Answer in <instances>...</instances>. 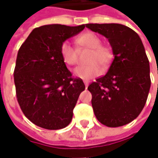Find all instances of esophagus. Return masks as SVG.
Returning a JSON list of instances; mask_svg holds the SVG:
<instances>
[{
  "label": "esophagus",
  "instance_id": "esophagus-1",
  "mask_svg": "<svg viewBox=\"0 0 158 158\" xmlns=\"http://www.w3.org/2000/svg\"><path fill=\"white\" fill-rule=\"evenodd\" d=\"M84 85H85V88H86V89L88 88L89 82H87V81H84Z\"/></svg>",
  "mask_w": 158,
  "mask_h": 158
}]
</instances>
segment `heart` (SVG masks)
<instances>
[{"label":"heart","mask_w":158,"mask_h":158,"mask_svg":"<svg viewBox=\"0 0 158 158\" xmlns=\"http://www.w3.org/2000/svg\"><path fill=\"white\" fill-rule=\"evenodd\" d=\"M76 43L79 47L91 49L88 58L89 64L77 67L74 70L75 76L89 80L100 75L102 66L106 67L111 63L113 58L112 48L109 46L102 45L100 38L93 32H84L76 39ZM60 53L65 63L74 66L78 61V51L69 42L64 41L60 46Z\"/></svg>","instance_id":"heart-1"}]
</instances>
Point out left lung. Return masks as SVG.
<instances>
[{"label": "left lung", "instance_id": "left-lung-1", "mask_svg": "<svg viewBox=\"0 0 158 158\" xmlns=\"http://www.w3.org/2000/svg\"><path fill=\"white\" fill-rule=\"evenodd\" d=\"M108 39L114 59L105 76L89 85L98 120L109 127L130 123L143 111L150 89L149 62L138 34L119 23H88Z\"/></svg>", "mask_w": 158, "mask_h": 158}]
</instances>
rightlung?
<instances>
[{"label":"right lung","instance_id":"1","mask_svg":"<svg viewBox=\"0 0 158 158\" xmlns=\"http://www.w3.org/2000/svg\"><path fill=\"white\" fill-rule=\"evenodd\" d=\"M85 26L49 24L35 28L19 48L14 70L16 98L25 117L40 127L61 129L72 120L85 85L67 69L60 46Z\"/></svg>","mask_w":158,"mask_h":158}]
</instances>
